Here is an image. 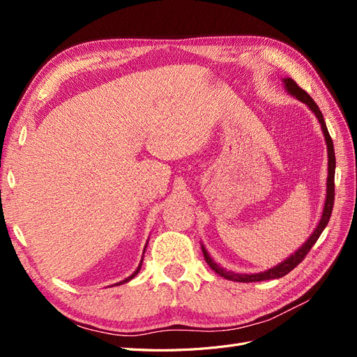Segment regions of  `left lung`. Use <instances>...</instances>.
Masks as SVG:
<instances>
[{
    "mask_svg": "<svg viewBox=\"0 0 357 357\" xmlns=\"http://www.w3.org/2000/svg\"><path fill=\"white\" fill-rule=\"evenodd\" d=\"M284 83V88L286 91L294 95L295 98H298L299 101H302L304 104H307L310 107V110L316 114V117L319 119L320 126H321V131L323 135H325L326 139V146H328V185H326V201H325V208H323L321 213V219L317 225V228L314 229V232L311 234L310 238L302 244V247H299V250H296L294 255L290 257H287L286 261H283L282 264H278L277 266L271 268V269H266L264 273H257V274H236V273H231L228 269H225L222 266H219L215 264L213 259L210 257L208 252L205 250V247L202 245V253L205 257V262L210 265L211 269H214V273H218L220 277H225L226 280H231V282H240V283H253V282H264V280H273V278H280V277H284L286 274H289L291 269L296 268L302 261H304V257L307 256V253L311 250V247L316 244V241L319 240V236L321 235L323 229L326 228V225L331 219V214H332V208H333V199H335V152H333V143H332V138L328 132V128L325 123V119H323V114L320 112V109L317 107V104L312 101L311 96L304 91L301 89L299 86L296 84V82L294 79H283Z\"/></svg>",
    "mask_w": 357,
    "mask_h": 357,
    "instance_id": "obj_1",
    "label": "left lung"
}]
</instances>
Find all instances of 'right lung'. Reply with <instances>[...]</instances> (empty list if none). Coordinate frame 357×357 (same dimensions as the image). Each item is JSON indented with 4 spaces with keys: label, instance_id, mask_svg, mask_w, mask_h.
<instances>
[{
    "label": "right lung",
    "instance_id": "add662e5",
    "mask_svg": "<svg viewBox=\"0 0 357 357\" xmlns=\"http://www.w3.org/2000/svg\"><path fill=\"white\" fill-rule=\"evenodd\" d=\"M142 264H143V261H142V262H139V265H138V268H137V269H135V273H134V274H132V275H129V277H128V278H125V280H123V282H121V283H117V284H122V283H126V282H129V280H132V278H134V277H135V275H137V274H138V271H139V268H142Z\"/></svg>",
    "mask_w": 357,
    "mask_h": 357
}]
</instances>
